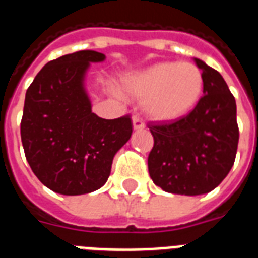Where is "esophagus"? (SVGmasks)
Returning <instances> with one entry per match:
<instances>
[{
  "instance_id": "34e87169",
  "label": "esophagus",
  "mask_w": 258,
  "mask_h": 258,
  "mask_svg": "<svg viewBox=\"0 0 258 258\" xmlns=\"http://www.w3.org/2000/svg\"><path fill=\"white\" fill-rule=\"evenodd\" d=\"M133 127H135L136 131H141V129L145 127V122H144L141 117L137 116V114L133 116Z\"/></svg>"
}]
</instances>
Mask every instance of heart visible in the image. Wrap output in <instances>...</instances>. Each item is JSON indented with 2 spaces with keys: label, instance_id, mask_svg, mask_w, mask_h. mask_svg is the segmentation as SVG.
I'll return each mask as SVG.
<instances>
[{
  "label": "heart",
  "instance_id": "heart-1",
  "mask_svg": "<svg viewBox=\"0 0 258 258\" xmlns=\"http://www.w3.org/2000/svg\"><path fill=\"white\" fill-rule=\"evenodd\" d=\"M204 89L203 73L191 62H160L123 80L129 96L145 100V110L158 121L186 116Z\"/></svg>",
  "mask_w": 258,
  "mask_h": 258
}]
</instances>
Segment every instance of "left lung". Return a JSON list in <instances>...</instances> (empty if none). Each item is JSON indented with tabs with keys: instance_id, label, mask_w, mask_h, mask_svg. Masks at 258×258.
Instances as JSON below:
<instances>
[{
	"instance_id": "obj_1",
	"label": "left lung",
	"mask_w": 258,
	"mask_h": 258,
	"mask_svg": "<svg viewBox=\"0 0 258 258\" xmlns=\"http://www.w3.org/2000/svg\"><path fill=\"white\" fill-rule=\"evenodd\" d=\"M195 62L204 78V96L195 109L176 121L148 123L154 139L148 157L150 178L174 195H204L221 184L240 139L236 100L225 80L201 59Z\"/></svg>"
}]
</instances>
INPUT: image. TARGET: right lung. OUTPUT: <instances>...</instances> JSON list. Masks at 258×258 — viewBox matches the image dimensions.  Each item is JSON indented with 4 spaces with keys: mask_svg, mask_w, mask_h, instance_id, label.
Here are the masks:
<instances>
[{
    "mask_svg": "<svg viewBox=\"0 0 258 258\" xmlns=\"http://www.w3.org/2000/svg\"><path fill=\"white\" fill-rule=\"evenodd\" d=\"M80 50L47 62L26 90L21 119L25 157L37 178L55 193L77 196L108 181L117 150L131 139V114L105 119L92 113L84 89L89 62L104 61Z\"/></svg>",
    "mask_w": 258,
    "mask_h": 258,
    "instance_id": "obj_1",
    "label": "right lung"
}]
</instances>
